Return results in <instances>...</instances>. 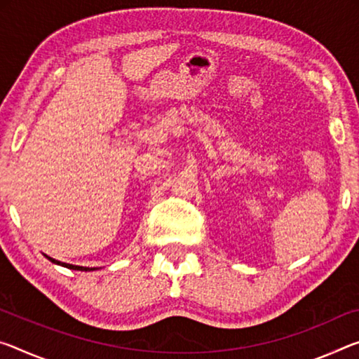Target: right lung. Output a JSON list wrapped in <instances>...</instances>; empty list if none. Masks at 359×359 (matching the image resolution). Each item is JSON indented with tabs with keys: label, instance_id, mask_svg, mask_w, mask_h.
<instances>
[{
	"label": "right lung",
	"instance_id": "add662e5",
	"mask_svg": "<svg viewBox=\"0 0 359 359\" xmlns=\"http://www.w3.org/2000/svg\"><path fill=\"white\" fill-rule=\"evenodd\" d=\"M44 257H46L48 260H50L53 262V264H55V265H60V266H65V269H70V270H78V271H94V270H97V266H79V265H72V264H65V262H60V260H55V259H53V257H49V255H46L44 254Z\"/></svg>",
	"mask_w": 359,
	"mask_h": 359
}]
</instances>
